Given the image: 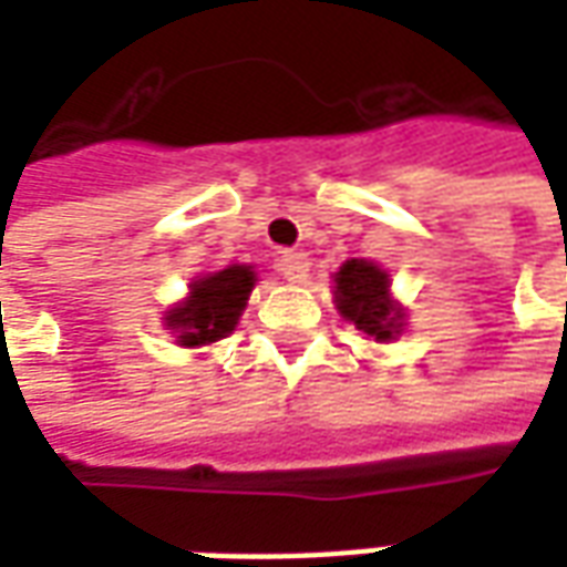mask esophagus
Instances as JSON below:
<instances>
[{"instance_id": "obj_1", "label": "esophagus", "mask_w": 567, "mask_h": 567, "mask_svg": "<svg viewBox=\"0 0 567 567\" xmlns=\"http://www.w3.org/2000/svg\"><path fill=\"white\" fill-rule=\"evenodd\" d=\"M276 267H279V272H282L288 282H303L309 272V258L303 251H282Z\"/></svg>"}]
</instances>
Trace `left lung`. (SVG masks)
<instances>
[{
    "label": "left lung",
    "mask_w": 567,
    "mask_h": 567,
    "mask_svg": "<svg viewBox=\"0 0 567 567\" xmlns=\"http://www.w3.org/2000/svg\"><path fill=\"white\" fill-rule=\"evenodd\" d=\"M337 282V309L373 340H392L401 328V309L389 297V276L368 260H346Z\"/></svg>",
    "instance_id": "obj_1"
}]
</instances>
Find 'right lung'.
I'll return each mask as SVG.
<instances>
[{
  "instance_id": "1",
  "label": "right lung",
  "mask_w": 567,
  "mask_h": 567,
  "mask_svg": "<svg viewBox=\"0 0 567 567\" xmlns=\"http://www.w3.org/2000/svg\"><path fill=\"white\" fill-rule=\"evenodd\" d=\"M251 288H255L251 267L234 264L227 270L212 272L190 285V297L166 316V324L182 331L178 333L182 346L215 343L236 328Z\"/></svg>"
}]
</instances>
